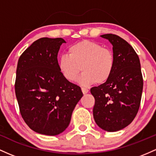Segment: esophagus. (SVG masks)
Segmentation results:
<instances>
[{
	"instance_id": "obj_1",
	"label": "esophagus",
	"mask_w": 156,
	"mask_h": 156,
	"mask_svg": "<svg viewBox=\"0 0 156 156\" xmlns=\"http://www.w3.org/2000/svg\"><path fill=\"white\" fill-rule=\"evenodd\" d=\"M82 91H83L84 94H85L88 93V89L86 88V87H82Z\"/></svg>"
}]
</instances>
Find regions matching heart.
<instances>
[{"instance_id": "b5f03b06", "label": "heart", "mask_w": 156, "mask_h": 156, "mask_svg": "<svg viewBox=\"0 0 156 156\" xmlns=\"http://www.w3.org/2000/svg\"><path fill=\"white\" fill-rule=\"evenodd\" d=\"M68 54L60 56L57 62L59 71L68 81H75L81 70L83 73L79 83L84 86L106 83L113 74L114 55L99 43L83 40L69 46Z\"/></svg>"}]
</instances>
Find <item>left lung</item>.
<instances>
[{
	"label": "left lung",
	"instance_id": "1",
	"mask_svg": "<svg viewBox=\"0 0 156 156\" xmlns=\"http://www.w3.org/2000/svg\"><path fill=\"white\" fill-rule=\"evenodd\" d=\"M101 37L113 45L115 67L106 83L90 89L95 99L93 115L100 128L115 132L130 125L137 114L143 77L139 56L126 40L113 34Z\"/></svg>",
	"mask_w": 156,
	"mask_h": 156
}]
</instances>
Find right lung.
<instances>
[{"label": "right lung", "instance_id": "1", "mask_svg": "<svg viewBox=\"0 0 156 156\" xmlns=\"http://www.w3.org/2000/svg\"><path fill=\"white\" fill-rule=\"evenodd\" d=\"M62 38L43 37L24 51L17 62L15 89L20 114L38 133L56 136L69 125L83 96L80 86L59 71L57 55Z\"/></svg>", "mask_w": 156, "mask_h": 156}]
</instances>
